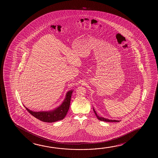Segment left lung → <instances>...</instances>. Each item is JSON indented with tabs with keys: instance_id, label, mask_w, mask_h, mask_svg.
Masks as SVG:
<instances>
[{
	"instance_id": "1",
	"label": "left lung",
	"mask_w": 158,
	"mask_h": 158,
	"mask_svg": "<svg viewBox=\"0 0 158 158\" xmlns=\"http://www.w3.org/2000/svg\"><path fill=\"white\" fill-rule=\"evenodd\" d=\"M93 110L94 112V113L95 114L96 116L97 117L98 119L100 120V121L104 122H119V121H117V120H112V119H106V118H105L104 117H101L98 116V114H96V112L95 111V110L94 109Z\"/></svg>"
}]
</instances>
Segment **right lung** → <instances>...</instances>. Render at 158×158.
I'll return each mask as SVG.
<instances>
[{
  "instance_id": "right-lung-1",
  "label": "right lung",
  "mask_w": 158,
  "mask_h": 158,
  "mask_svg": "<svg viewBox=\"0 0 158 158\" xmlns=\"http://www.w3.org/2000/svg\"><path fill=\"white\" fill-rule=\"evenodd\" d=\"M72 93V90L68 91L66 95V98L62 105L57 109L53 110V111L47 112H34L26 108V107H25L31 115L41 121L49 123L58 121L63 119L67 114L68 110L69 109Z\"/></svg>"
}]
</instances>
